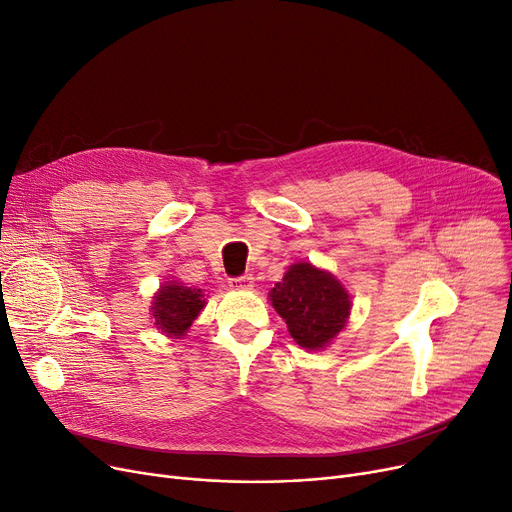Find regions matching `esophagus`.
<instances>
[{"mask_svg":"<svg viewBox=\"0 0 512 512\" xmlns=\"http://www.w3.org/2000/svg\"><path fill=\"white\" fill-rule=\"evenodd\" d=\"M229 285L233 289H252L254 287V277L252 275H239V277H231L229 279Z\"/></svg>","mask_w":512,"mask_h":512,"instance_id":"esophagus-1","label":"esophagus"}]
</instances>
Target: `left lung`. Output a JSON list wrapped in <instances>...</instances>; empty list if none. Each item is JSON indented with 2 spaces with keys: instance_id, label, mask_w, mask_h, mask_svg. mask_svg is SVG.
Listing matches in <instances>:
<instances>
[{
  "instance_id": "1",
  "label": "left lung",
  "mask_w": 512,
  "mask_h": 512,
  "mask_svg": "<svg viewBox=\"0 0 512 512\" xmlns=\"http://www.w3.org/2000/svg\"><path fill=\"white\" fill-rule=\"evenodd\" d=\"M271 300L291 337L308 350L327 346L346 327L352 306L342 283L308 262L289 266L271 289Z\"/></svg>"
}]
</instances>
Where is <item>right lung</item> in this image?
I'll return each instance as SVG.
<instances>
[{
  "mask_svg": "<svg viewBox=\"0 0 512 512\" xmlns=\"http://www.w3.org/2000/svg\"><path fill=\"white\" fill-rule=\"evenodd\" d=\"M204 304L206 300L202 289L170 283L156 294L152 312L162 333H168L170 337H181L191 327V323L196 321Z\"/></svg>",
  "mask_w": 512,
  "mask_h": 512,
  "instance_id": "obj_1",
  "label": "right lung"
}]
</instances>
